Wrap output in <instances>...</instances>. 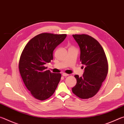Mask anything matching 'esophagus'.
Wrapping results in <instances>:
<instances>
[{
    "mask_svg": "<svg viewBox=\"0 0 124 124\" xmlns=\"http://www.w3.org/2000/svg\"><path fill=\"white\" fill-rule=\"evenodd\" d=\"M62 75H63V77H67V76H68L69 74H67V73H62Z\"/></svg>",
    "mask_w": 124,
    "mask_h": 124,
    "instance_id": "esophagus-1",
    "label": "esophagus"
}]
</instances>
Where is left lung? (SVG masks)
I'll use <instances>...</instances> for the list:
<instances>
[{
    "instance_id": "1",
    "label": "left lung",
    "mask_w": 124,
    "mask_h": 124,
    "mask_svg": "<svg viewBox=\"0 0 124 124\" xmlns=\"http://www.w3.org/2000/svg\"><path fill=\"white\" fill-rule=\"evenodd\" d=\"M80 49V62L85 66L82 77L75 75L77 84L72 88L74 95L81 99L93 97L101 87L108 72V64L102 46L87 34H73Z\"/></svg>"
}]
</instances>
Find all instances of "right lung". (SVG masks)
<instances>
[{
  "instance_id": "add662e5",
  "label": "right lung",
  "mask_w": 124,
  "mask_h": 124,
  "mask_svg": "<svg viewBox=\"0 0 124 124\" xmlns=\"http://www.w3.org/2000/svg\"><path fill=\"white\" fill-rule=\"evenodd\" d=\"M67 34L43 33L28 41L21 54L18 68L23 81L31 95L44 101L53 95L61 74L51 73L44 65L53 60V51Z\"/></svg>"
}]
</instances>
